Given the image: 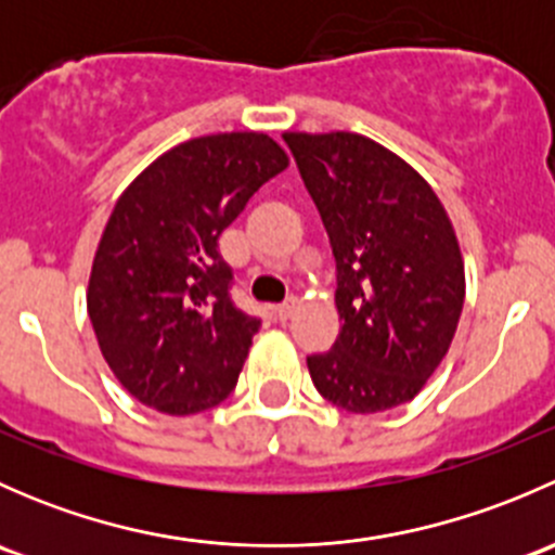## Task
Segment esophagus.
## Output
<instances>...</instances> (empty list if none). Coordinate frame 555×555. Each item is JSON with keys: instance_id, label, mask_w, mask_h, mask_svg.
Segmentation results:
<instances>
[{"instance_id": "34e87169", "label": "esophagus", "mask_w": 555, "mask_h": 555, "mask_svg": "<svg viewBox=\"0 0 555 555\" xmlns=\"http://www.w3.org/2000/svg\"><path fill=\"white\" fill-rule=\"evenodd\" d=\"M298 304H300V300L295 298V295H289V298L284 300V304H279L276 309H273V311H276V317L282 319V322H284V319H289V317H293L295 309H298Z\"/></svg>"}]
</instances>
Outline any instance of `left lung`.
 I'll list each match as a JSON object with an SVG mask.
<instances>
[{"label": "left lung", "instance_id": "1", "mask_svg": "<svg viewBox=\"0 0 555 555\" xmlns=\"http://www.w3.org/2000/svg\"><path fill=\"white\" fill-rule=\"evenodd\" d=\"M317 204L338 271L340 333L311 354L319 395L349 413L413 400L449 351L464 306V262L435 190L360 133H284Z\"/></svg>", "mask_w": 555, "mask_h": 555}]
</instances>
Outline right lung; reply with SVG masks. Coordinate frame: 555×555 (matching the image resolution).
<instances>
[{
  "label": "right lung",
  "instance_id": "add662e5",
  "mask_svg": "<svg viewBox=\"0 0 555 555\" xmlns=\"http://www.w3.org/2000/svg\"><path fill=\"white\" fill-rule=\"evenodd\" d=\"M289 158L255 131L177 144L117 198L93 257L88 317L131 397L169 416L236 389L260 319L233 304L220 233Z\"/></svg>",
  "mask_w": 555,
  "mask_h": 555
}]
</instances>
